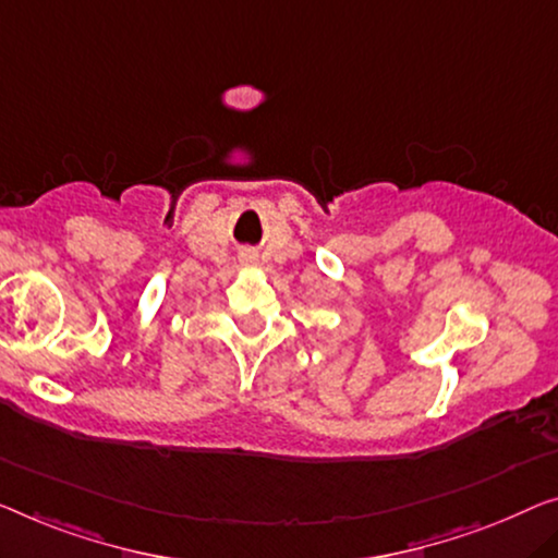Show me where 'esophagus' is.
Returning <instances> with one entry per match:
<instances>
[{"label":"esophagus","instance_id":"esophagus-1","mask_svg":"<svg viewBox=\"0 0 558 558\" xmlns=\"http://www.w3.org/2000/svg\"><path fill=\"white\" fill-rule=\"evenodd\" d=\"M243 263H245V265H253V263H255V255H253V253H245V255H243Z\"/></svg>","mask_w":558,"mask_h":558}]
</instances>
